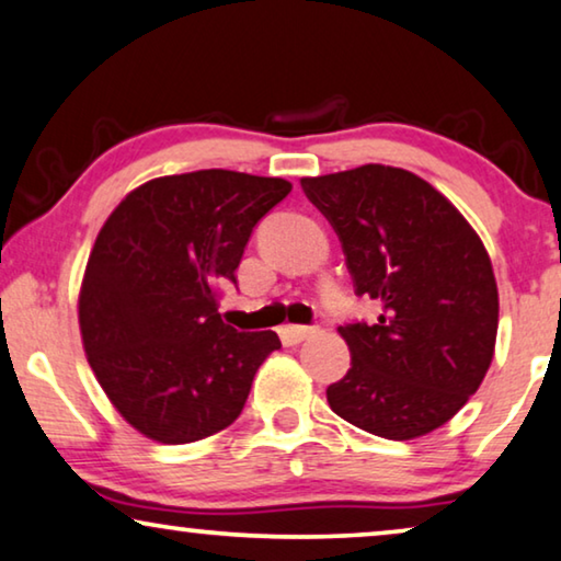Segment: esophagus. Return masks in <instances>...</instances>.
I'll return each instance as SVG.
<instances>
[{
  "instance_id": "esophagus-1",
  "label": "esophagus",
  "mask_w": 561,
  "mask_h": 561,
  "mask_svg": "<svg viewBox=\"0 0 561 561\" xmlns=\"http://www.w3.org/2000/svg\"><path fill=\"white\" fill-rule=\"evenodd\" d=\"M316 334V327H283L280 329V339H283V344H288V346H294V344H300V341H306L308 336H313Z\"/></svg>"
}]
</instances>
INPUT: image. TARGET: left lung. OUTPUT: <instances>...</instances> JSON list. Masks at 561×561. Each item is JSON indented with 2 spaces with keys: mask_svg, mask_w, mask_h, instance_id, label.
<instances>
[{
  "mask_svg": "<svg viewBox=\"0 0 561 561\" xmlns=\"http://www.w3.org/2000/svg\"><path fill=\"white\" fill-rule=\"evenodd\" d=\"M334 225L375 323L339 327L352 369L327 389L339 417L387 440H415L481 387L499 331V288L483 240L453 202L408 169L364 164L304 176Z\"/></svg>",
  "mask_w": 561,
  "mask_h": 561,
  "instance_id": "left-lung-1",
  "label": "left lung"
}]
</instances>
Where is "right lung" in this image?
Masks as SVG:
<instances>
[{
	"label": "right lung",
	"instance_id": "right-lung-1",
	"mask_svg": "<svg viewBox=\"0 0 561 561\" xmlns=\"http://www.w3.org/2000/svg\"><path fill=\"white\" fill-rule=\"evenodd\" d=\"M288 192L280 176L202 169L136 186L103 222L78 323L95 379L136 433L184 445L240 417L280 339L227 327L220 280H234L253 227Z\"/></svg>",
	"mask_w": 561,
	"mask_h": 561
}]
</instances>
